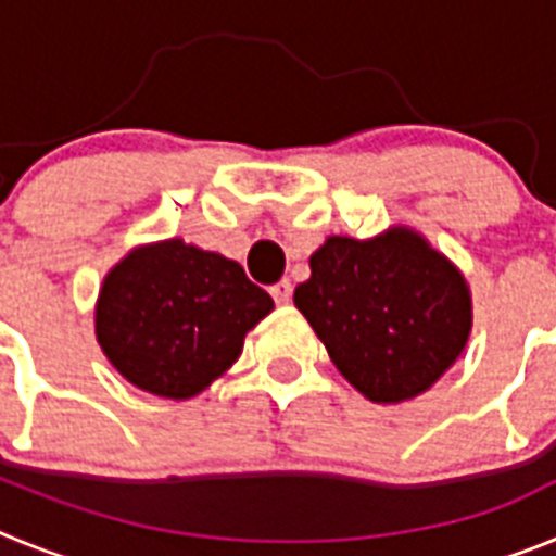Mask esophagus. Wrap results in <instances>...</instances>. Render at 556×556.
Returning <instances> with one entry per match:
<instances>
[{
  "mask_svg": "<svg viewBox=\"0 0 556 556\" xmlns=\"http://www.w3.org/2000/svg\"><path fill=\"white\" fill-rule=\"evenodd\" d=\"M269 294H273V301L278 303V306H287V303L292 301V283L278 281L275 287H269Z\"/></svg>",
  "mask_w": 556,
  "mask_h": 556,
  "instance_id": "34e87169",
  "label": "esophagus"
}]
</instances>
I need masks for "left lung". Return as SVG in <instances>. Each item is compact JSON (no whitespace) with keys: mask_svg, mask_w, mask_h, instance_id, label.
<instances>
[{"mask_svg":"<svg viewBox=\"0 0 556 556\" xmlns=\"http://www.w3.org/2000/svg\"><path fill=\"white\" fill-rule=\"evenodd\" d=\"M308 267L294 306L372 404L417 397L468 345V281L412 228L395 225L372 239L328 236Z\"/></svg>","mask_w":556,"mask_h":556,"instance_id":"left-lung-1","label":"left lung"}]
</instances>
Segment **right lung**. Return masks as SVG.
I'll return each mask as SVG.
<instances>
[{
    "mask_svg": "<svg viewBox=\"0 0 556 556\" xmlns=\"http://www.w3.org/2000/svg\"><path fill=\"white\" fill-rule=\"evenodd\" d=\"M273 298L242 264L184 239L136 248L105 275L97 342L116 370L152 395L186 401L233 365Z\"/></svg>",
    "mask_w": 556,
    "mask_h": 556,
    "instance_id": "obj_1",
    "label": "right lung"
}]
</instances>
